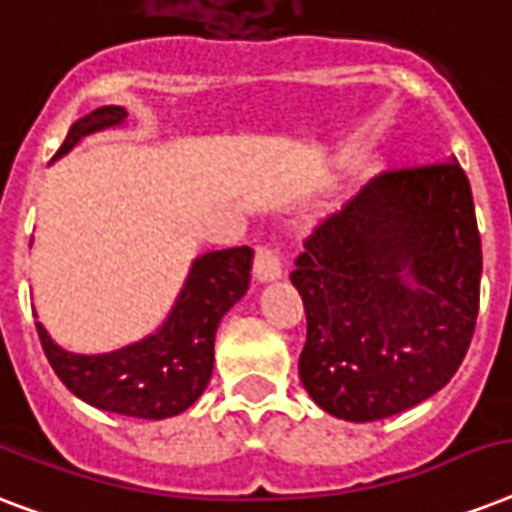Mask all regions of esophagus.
Wrapping results in <instances>:
<instances>
[{
  "instance_id": "1",
  "label": "esophagus",
  "mask_w": 512,
  "mask_h": 512,
  "mask_svg": "<svg viewBox=\"0 0 512 512\" xmlns=\"http://www.w3.org/2000/svg\"><path fill=\"white\" fill-rule=\"evenodd\" d=\"M281 276V257L273 247H257L255 252V279L273 281Z\"/></svg>"
}]
</instances>
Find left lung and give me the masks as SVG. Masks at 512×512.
I'll return each instance as SVG.
<instances>
[{"label": "left lung", "mask_w": 512, "mask_h": 512, "mask_svg": "<svg viewBox=\"0 0 512 512\" xmlns=\"http://www.w3.org/2000/svg\"><path fill=\"white\" fill-rule=\"evenodd\" d=\"M481 268L460 164L374 177L308 236L289 273L308 319V396L340 420L374 422L438 393L473 340Z\"/></svg>", "instance_id": "8db88e82"}]
</instances>
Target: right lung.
I'll return each mask as SVG.
<instances>
[{
    "mask_svg": "<svg viewBox=\"0 0 512 512\" xmlns=\"http://www.w3.org/2000/svg\"><path fill=\"white\" fill-rule=\"evenodd\" d=\"M124 119L127 111L122 106L95 108L71 124L52 162L92 132L119 127ZM252 257L255 252L249 247L217 249L196 257L159 332L111 353H68L36 321L44 356L60 382L90 406L140 420L175 417L207 388L215 364L217 324L249 289Z\"/></svg>",
    "mask_w": 512,
    "mask_h": 512,
    "instance_id": "obj_1",
    "label": "right lung"
}]
</instances>
